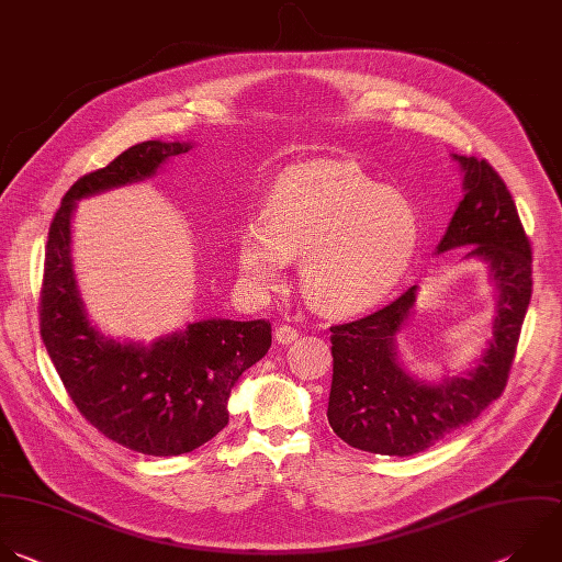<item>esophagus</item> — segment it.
<instances>
[{"instance_id": "obj_1", "label": "esophagus", "mask_w": 562, "mask_h": 562, "mask_svg": "<svg viewBox=\"0 0 562 562\" xmlns=\"http://www.w3.org/2000/svg\"><path fill=\"white\" fill-rule=\"evenodd\" d=\"M297 337H300V330H297L295 326L280 324V326L276 328V339H278V344H291V341H295Z\"/></svg>"}]
</instances>
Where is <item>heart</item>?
Listing matches in <instances>:
<instances>
[{
  "label": "heart",
  "mask_w": 562,
  "mask_h": 562,
  "mask_svg": "<svg viewBox=\"0 0 562 562\" xmlns=\"http://www.w3.org/2000/svg\"><path fill=\"white\" fill-rule=\"evenodd\" d=\"M238 240V265L256 289H273L286 260L302 262L308 302L337 317L380 304L408 271L417 214L350 160H315L284 171Z\"/></svg>",
  "instance_id": "1"
}]
</instances>
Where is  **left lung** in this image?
Returning <instances> with one entry per match:
<instances>
[{"label":"left lung","instance_id":"8db88e82","mask_svg":"<svg viewBox=\"0 0 562 562\" xmlns=\"http://www.w3.org/2000/svg\"><path fill=\"white\" fill-rule=\"evenodd\" d=\"M465 171L459 203L439 251L474 245L498 289L494 339L468 378L426 386L411 380L395 355L417 286L352 322L330 326L333 382L328 424L348 446L389 457L428 450L476 419L507 386L522 319L531 300V245L498 171L476 156H457Z\"/></svg>","mask_w":562,"mask_h":562}]
</instances>
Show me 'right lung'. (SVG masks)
Instances as JSON below:
<instances>
[{
	"mask_svg": "<svg viewBox=\"0 0 562 562\" xmlns=\"http://www.w3.org/2000/svg\"><path fill=\"white\" fill-rule=\"evenodd\" d=\"M190 143L145 140L83 173L50 223L40 295V330L77 411L101 435L140 454L176 457L214 439L243 372L271 346L269 319H203L151 348L103 339L88 322L70 258L75 201L147 178Z\"/></svg>",
	"mask_w": 562,
	"mask_h": 562,
	"instance_id": "add662e5",
	"label": "right lung"
}]
</instances>
